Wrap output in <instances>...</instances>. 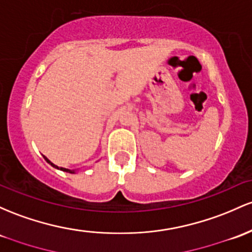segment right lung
<instances>
[{"label":"right lung","instance_id":"obj_1","mask_svg":"<svg viewBox=\"0 0 252 252\" xmlns=\"http://www.w3.org/2000/svg\"><path fill=\"white\" fill-rule=\"evenodd\" d=\"M44 159H45L46 161H48L49 164L51 165L52 167H55V168H59V170H61V171H64V172H69V173H75V171H74V170L71 171V170H69V168H64V167H59V166H56V165H55V164H52V162L50 161V160H49L48 158H46V157H44Z\"/></svg>","mask_w":252,"mask_h":252}]
</instances>
